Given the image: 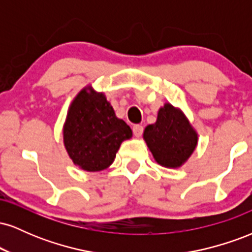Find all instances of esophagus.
Wrapping results in <instances>:
<instances>
[{"label":"esophagus","instance_id":"1","mask_svg":"<svg viewBox=\"0 0 252 252\" xmlns=\"http://www.w3.org/2000/svg\"><path fill=\"white\" fill-rule=\"evenodd\" d=\"M132 131H134V135L136 137H140L143 132V126H140V124H136V126H132Z\"/></svg>","mask_w":252,"mask_h":252}]
</instances>
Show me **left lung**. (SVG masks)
<instances>
[{
	"label": "left lung",
	"mask_w": 252,
	"mask_h": 252,
	"mask_svg": "<svg viewBox=\"0 0 252 252\" xmlns=\"http://www.w3.org/2000/svg\"><path fill=\"white\" fill-rule=\"evenodd\" d=\"M143 140L160 166L179 168L195 150L198 132L181 109L164 103L156 122L144 129Z\"/></svg>",
	"instance_id": "left-lung-1"
}]
</instances>
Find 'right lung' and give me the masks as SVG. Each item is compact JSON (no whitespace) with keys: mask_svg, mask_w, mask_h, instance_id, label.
<instances>
[{"mask_svg":"<svg viewBox=\"0 0 252 252\" xmlns=\"http://www.w3.org/2000/svg\"><path fill=\"white\" fill-rule=\"evenodd\" d=\"M131 137L130 126L116 116L104 92L91 85L78 92L63 126V146L76 166L86 172L106 169L121 143Z\"/></svg>","mask_w":252,"mask_h":252,"instance_id":"add662e5","label":"right lung"}]
</instances>
